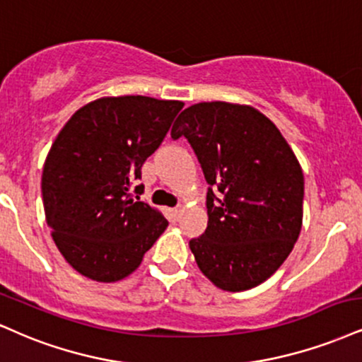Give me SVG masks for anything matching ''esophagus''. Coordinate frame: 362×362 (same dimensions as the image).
Wrapping results in <instances>:
<instances>
[{
    "instance_id": "34e87169",
    "label": "esophagus",
    "mask_w": 362,
    "mask_h": 362,
    "mask_svg": "<svg viewBox=\"0 0 362 362\" xmlns=\"http://www.w3.org/2000/svg\"><path fill=\"white\" fill-rule=\"evenodd\" d=\"M172 216H173V219H175V221L180 219V216H182V206L173 207V209H172Z\"/></svg>"
}]
</instances>
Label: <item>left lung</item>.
Instances as JSON below:
<instances>
[{"label":"left lung","mask_w":362,"mask_h":362,"mask_svg":"<svg viewBox=\"0 0 362 362\" xmlns=\"http://www.w3.org/2000/svg\"><path fill=\"white\" fill-rule=\"evenodd\" d=\"M207 189V228L190 239L200 272L226 291L268 280L302 229L303 173L288 143L251 106L199 103L177 117Z\"/></svg>","instance_id":"left-lung-1"}]
</instances>
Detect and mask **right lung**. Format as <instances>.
Listing matches in <instances>:
<instances>
[{
  "label": "right lung",
  "mask_w": 362,
  "mask_h": 362,
  "mask_svg": "<svg viewBox=\"0 0 362 362\" xmlns=\"http://www.w3.org/2000/svg\"><path fill=\"white\" fill-rule=\"evenodd\" d=\"M182 107L146 95L101 98L57 134L43 167V209L57 247L81 275L123 280L167 229L139 200L145 187L136 180Z\"/></svg>",
  "instance_id": "1"
}]
</instances>
